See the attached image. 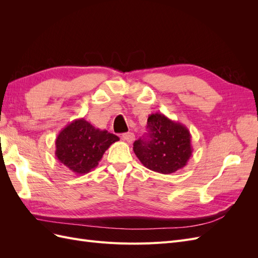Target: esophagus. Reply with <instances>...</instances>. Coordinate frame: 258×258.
Masks as SVG:
<instances>
[{"mask_svg":"<svg viewBox=\"0 0 258 258\" xmlns=\"http://www.w3.org/2000/svg\"><path fill=\"white\" fill-rule=\"evenodd\" d=\"M121 138H122L123 141H126V142L129 143V144L134 142L135 139H136L135 135L132 134V132H127V134H123V135L121 136Z\"/></svg>","mask_w":258,"mask_h":258,"instance_id":"34e87169","label":"esophagus"}]
</instances>
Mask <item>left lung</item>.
Masks as SVG:
<instances>
[{
    "mask_svg": "<svg viewBox=\"0 0 258 258\" xmlns=\"http://www.w3.org/2000/svg\"><path fill=\"white\" fill-rule=\"evenodd\" d=\"M189 130L161 113L147 118V134L134 143V152L142 165L155 172L170 174L184 168L192 147Z\"/></svg>",
    "mask_w": 258,
    "mask_h": 258,
    "instance_id": "8db88e82",
    "label": "left lung"
}]
</instances>
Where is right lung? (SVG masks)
<instances>
[{
    "label": "right lung",
    "instance_id": "obj_1",
    "mask_svg": "<svg viewBox=\"0 0 258 258\" xmlns=\"http://www.w3.org/2000/svg\"><path fill=\"white\" fill-rule=\"evenodd\" d=\"M116 141H119L117 136L80 118L60 131L54 155L75 174H86L99 165L105 151Z\"/></svg>",
    "mask_w": 258,
    "mask_h": 258
}]
</instances>
